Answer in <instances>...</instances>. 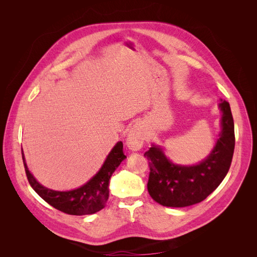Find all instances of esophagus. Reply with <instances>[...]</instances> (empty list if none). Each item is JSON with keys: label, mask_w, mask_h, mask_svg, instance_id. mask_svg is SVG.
I'll list each match as a JSON object with an SVG mask.
<instances>
[{"label": "esophagus", "mask_w": 257, "mask_h": 257, "mask_svg": "<svg viewBox=\"0 0 257 257\" xmlns=\"http://www.w3.org/2000/svg\"><path fill=\"white\" fill-rule=\"evenodd\" d=\"M145 142V133L140 124L134 125L127 136L126 144L127 147L132 151H139L143 147Z\"/></svg>", "instance_id": "1"}]
</instances>
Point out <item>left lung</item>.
Instances as JSON below:
<instances>
[{
  "instance_id": "1",
  "label": "left lung",
  "mask_w": 257,
  "mask_h": 257,
  "mask_svg": "<svg viewBox=\"0 0 257 257\" xmlns=\"http://www.w3.org/2000/svg\"><path fill=\"white\" fill-rule=\"evenodd\" d=\"M221 132L210 154L194 166L175 165L163 148L152 145L144 156L149 161L148 192L157 203L168 207H185L206 199L217 188L231 165L234 151V123L228 102L219 104Z\"/></svg>"
}]
</instances>
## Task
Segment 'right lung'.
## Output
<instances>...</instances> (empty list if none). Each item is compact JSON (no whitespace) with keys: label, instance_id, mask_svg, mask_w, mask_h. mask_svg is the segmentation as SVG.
Returning <instances> with one entry per match:
<instances>
[{"label":"right lung","instance_id":"add662e5","mask_svg":"<svg viewBox=\"0 0 257 257\" xmlns=\"http://www.w3.org/2000/svg\"><path fill=\"white\" fill-rule=\"evenodd\" d=\"M27 178L33 190L47 203L64 213L73 215H84L98 212L105 207L109 197V180L113 172L127 158L123 152V143L118 142L107 155L103 166L94 176L85 184L76 190L59 192L53 191L40 184L27 167L25 155L22 150Z\"/></svg>","mask_w":257,"mask_h":257}]
</instances>
